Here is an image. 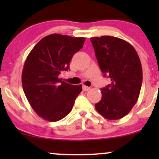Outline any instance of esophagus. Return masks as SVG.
Instances as JSON below:
<instances>
[{
  "label": "esophagus",
  "mask_w": 159,
  "mask_h": 159,
  "mask_svg": "<svg viewBox=\"0 0 159 159\" xmlns=\"http://www.w3.org/2000/svg\"><path fill=\"white\" fill-rule=\"evenodd\" d=\"M82 89H83V91H89V90H90V89H91V88L88 87V86H86V85H83L82 86Z\"/></svg>",
  "instance_id": "1"
}]
</instances>
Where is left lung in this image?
I'll return each mask as SVG.
<instances>
[{
  "instance_id": "8db88e82",
  "label": "left lung",
  "mask_w": 159,
  "mask_h": 159,
  "mask_svg": "<svg viewBox=\"0 0 159 159\" xmlns=\"http://www.w3.org/2000/svg\"><path fill=\"white\" fill-rule=\"evenodd\" d=\"M100 69L111 82L102 89L95 108L109 120L129 113L137 102L142 83V68L135 49L125 40L111 36L90 38Z\"/></svg>"
}]
</instances>
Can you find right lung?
<instances>
[{
  "label": "right lung",
  "mask_w": 159,
  "mask_h": 159,
  "mask_svg": "<svg viewBox=\"0 0 159 159\" xmlns=\"http://www.w3.org/2000/svg\"><path fill=\"white\" fill-rule=\"evenodd\" d=\"M85 38L53 34L43 38L28 54L22 71L24 92L30 106L44 119L57 121L68 115L82 85H72L59 78L69 69L75 53Z\"/></svg>",
  "instance_id": "add662e5"
}]
</instances>
